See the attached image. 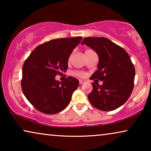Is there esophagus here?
Wrapping results in <instances>:
<instances>
[{
  "mask_svg": "<svg viewBox=\"0 0 151 151\" xmlns=\"http://www.w3.org/2000/svg\"><path fill=\"white\" fill-rule=\"evenodd\" d=\"M84 82H85V80H79V83H80V84H83V83H84Z\"/></svg>",
  "mask_w": 151,
  "mask_h": 151,
  "instance_id": "esophagus-1",
  "label": "esophagus"
}]
</instances>
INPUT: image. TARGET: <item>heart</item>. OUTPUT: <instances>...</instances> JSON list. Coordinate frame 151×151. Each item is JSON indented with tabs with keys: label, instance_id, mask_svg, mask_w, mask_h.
<instances>
[{
	"label": "heart",
	"instance_id": "b5f03b06",
	"mask_svg": "<svg viewBox=\"0 0 151 151\" xmlns=\"http://www.w3.org/2000/svg\"><path fill=\"white\" fill-rule=\"evenodd\" d=\"M92 51V50H90V49H87V50L85 51V53L88 52V51ZM74 75L78 76V77H83V76H84V73H83V72L79 71L74 72Z\"/></svg>",
	"mask_w": 151,
	"mask_h": 151
}]
</instances>
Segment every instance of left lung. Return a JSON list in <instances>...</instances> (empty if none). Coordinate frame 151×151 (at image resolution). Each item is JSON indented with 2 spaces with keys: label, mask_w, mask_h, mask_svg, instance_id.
Here are the masks:
<instances>
[{
  "label": "left lung",
  "mask_w": 151,
  "mask_h": 151,
  "mask_svg": "<svg viewBox=\"0 0 151 151\" xmlns=\"http://www.w3.org/2000/svg\"><path fill=\"white\" fill-rule=\"evenodd\" d=\"M82 45L90 47L99 57L98 70L90 79L103 81L102 85L92 82L88 98L92 106L103 111L119 108L128 100L134 87L135 67L128 53L104 37H86Z\"/></svg>",
  "instance_id": "obj_1"
}]
</instances>
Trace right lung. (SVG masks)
Returning <instances> with one entry per match:
<instances>
[{
    "instance_id": "1",
    "label": "right lung",
    "mask_w": 151,
    "mask_h": 151,
    "mask_svg": "<svg viewBox=\"0 0 151 151\" xmlns=\"http://www.w3.org/2000/svg\"><path fill=\"white\" fill-rule=\"evenodd\" d=\"M82 37L49 40L38 45L30 53L22 67L21 87L32 106L48 115L64 110L79 85L75 78L64 82L55 80L68 69V60Z\"/></svg>"
}]
</instances>
